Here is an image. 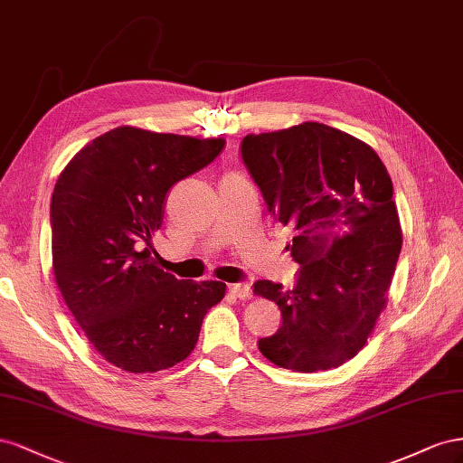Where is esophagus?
<instances>
[{
	"label": "esophagus",
	"mask_w": 463,
	"mask_h": 463,
	"mask_svg": "<svg viewBox=\"0 0 463 463\" xmlns=\"http://www.w3.org/2000/svg\"><path fill=\"white\" fill-rule=\"evenodd\" d=\"M229 293L236 298L241 300H246V298H252V288H250V285H244V283H234V285H229Z\"/></svg>",
	"instance_id": "1"
}]
</instances>
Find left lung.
Instances as JSON below:
<instances>
[{
  "instance_id": "left-lung-1",
  "label": "left lung",
  "mask_w": 463,
  "mask_h": 463,
  "mask_svg": "<svg viewBox=\"0 0 463 463\" xmlns=\"http://www.w3.org/2000/svg\"><path fill=\"white\" fill-rule=\"evenodd\" d=\"M242 161L268 211L295 231L293 288L256 281L283 324L258 349L277 366L318 373L353 359L388 305L402 250L398 209L384 163L364 141L318 122L250 134Z\"/></svg>"
}]
</instances>
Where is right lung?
I'll list each match as a JSON object with an SVG mask.
<instances>
[{
	"instance_id": "right-lung-1",
	"label": "right lung",
	"mask_w": 463,
	"mask_h": 463,
	"mask_svg": "<svg viewBox=\"0 0 463 463\" xmlns=\"http://www.w3.org/2000/svg\"><path fill=\"white\" fill-rule=\"evenodd\" d=\"M197 139L114 128L87 143L52 194V268L65 305L100 356L126 373L175 366L222 300L221 281H178L151 258L166 194L222 151Z\"/></svg>"
}]
</instances>
